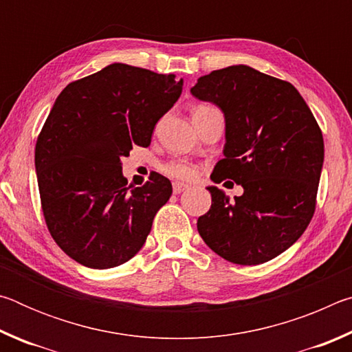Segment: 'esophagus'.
<instances>
[{
    "label": "esophagus",
    "mask_w": 352,
    "mask_h": 352,
    "mask_svg": "<svg viewBox=\"0 0 352 352\" xmlns=\"http://www.w3.org/2000/svg\"><path fill=\"white\" fill-rule=\"evenodd\" d=\"M189 186L186 183H180V182H174L172 183V190H174V194H180L183 190H186Z\"/></svg>",
    "instance_id": "esophagus-1"
}]
</instances>
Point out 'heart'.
Wrapping results in <instances>:
<instances>
[{
	"label": "heart",
	"instance_id": "1",
	"mask_svg": "<svg viewBox=\"0 0 352 352\" xmlns=\"http://www.w3.org/2000/svg\"><path fill=\"white\" fill-rule=\"evenodd\" d=\"M205 107H210V105H200L195 110L205 109ZM163 170L168 175L174 177V178H180V180H190V178L195 177V174H197V168H195V164L184 162V160H175V162H169L168 164H164Z\"/></svg>",
	"mask_w": 352,
	"mask_h": 352
}]
</instances>
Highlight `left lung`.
Segmentation results:
<instances>
[{"label": "left lung", "mask_w": 352, "mask_h": 352, "mask_svg": "<svg viewBox=\"0 0 352 352\" xmlns=\"http://www.w3.org/2000/svg\"><path fill=\"white\" fill-rule=\"evenodd\" d=\"M190 93L225 115V158L212 182L230 178L243 188L234 200L208 188L201 239L233 264L276 258L305 233L317 205L324 142L311 109L292 83L247 65L201 76Z\"/></svg>", "instance_id": "8db88e82"}]
</instances>
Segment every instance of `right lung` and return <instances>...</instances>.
I'll use <instances>...</instances> for the list:
<instances>
[{"instance_id":"add662e5","label":"right lung","mask_w":352,"mask_h":352,"mask_svg":"<svg viewBox=\"0 0 352 352\" xmlns=\"http://www.w3.org/2000/svg\"><path fill=\"white\" fill-rule=\"evenodd\" d=\"M182 90L175 74L111 63L58 94L35 144V170L47 230L71 259L111 269L144 245L172 184L153 174L127 186L121 158L151 144Z\"/></svg>"}]
</instances>
